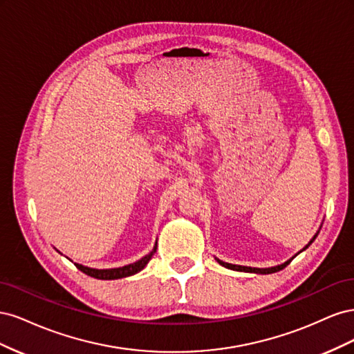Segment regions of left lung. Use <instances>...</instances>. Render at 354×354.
Listing matches in <instances>:
<instances>
[{"mask_svg":"<svg viewBox=\"0 0 354 354\" xmlns=\"http://www.w3.org/2000/svg\"><path fill=\"white\" fill-rule=\"evenodd\" d=\"M320 230V229H319ZM319 230L315 233V236L310 239V242L304 246V248L299 251V252H303L304 250H307L310 245L313 243V241L316 239V236L319 234ZM298 252V254H299ZM297 255V254H295ZM294 255V257H295ZM292 257V259H294ZM292 259H289L288 261H285V263H282V264H279V266H273V267H266V269H260V267H248V266H238V264H230V263H226V261H221V260H218V259H216L217 260V263L218 264H221L223 267H226V269H230V270H236V272H246V273H259V274H270V273H276V272H279V270H282V269H285V267L292 261Z\"/></svg>","mask_w":354,"mask_h":354,"instance_id":"obj_1","label":"left lung"}]
</instances>
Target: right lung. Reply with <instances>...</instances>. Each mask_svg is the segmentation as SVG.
<instances>
[{"label": "right lung", "mask_w": 354, "mask_h": 354, "mask_svg": "<svg viewBox=\"0 0 354 354\" xmlns=\"http://www.w3.org/2000/svg\"><path fill=\"white\" fill-rule=\"evenodd\" d=\"M155 251H156V243L153 246V250L149 252L147 255H145L143 259L137 260L136 263L122 266V267H115V269H93V267H87V266H82V264H78V263H75V266H77L82 273L88 274L91 277H95V279H102V281L122 279V277H128V276H133V274H136L138 272H142L145 267H146V264L151 261ZM57 252L62 254L60 251H57Z\"/></svg>", "instance_id": "right-lung-1"}]
</instances>
